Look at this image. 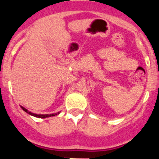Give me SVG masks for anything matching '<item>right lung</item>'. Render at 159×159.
I'll use <instances>...</instances> for the list:
<instances>
[{
	"instance_id": "1",
	"label": "right lung",
	"mask_w": 159,
	"mask_h": 159,
	"mask_svg": "<svg viewBox=\"0 0 159 159\" xmlns=\"http://www.w3.org/2000/svg\"><path fill=\"white\" fill-rule=\"evenodd\" d=\"M20 107L24 111H25L26 113H28L29 115H30V116H34V117H37V118H42V119L48 118V117H51V116H57V115H58V114H59V112H57V113L50 114V115H48V114H45V115H38V114L32 113V112H30V111H29L27 109H25V107H23V106H20Z\"/></svg>"
}]
</instances>
